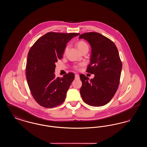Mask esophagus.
I'll list each match as a JSON object with an SVG mask.
<instances>
[{
  "instance_id": "1",
  "label": "esophagus",
  "mask_w": 147,
  "mask_h": 147,
  "mask_svg": "<svg viewBox=\"0 0 147 147\" xmlns=\"http://www.w3.org/2000/svg\"><path fill=\"white\" fill-rule=\"evenodd\" d=\"M75 78H76V79H79V75H78V74H76V75H75Z\"/></svg>"
}]
</instances>
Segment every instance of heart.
<instances>
[{
	"mask_svg": "<svg viewBox=\"0 0 147 147\" xmlns=\"http://www.w3.org/2000/svg\"><path fill=\"white\" fill-rule=\"evenodd\" d=\"M76 45H77V47H78V49H79V50L82 52L83 51L84 49H89V46H88V45L86 43V42L84 41H79L78 42H77L76 43ZM68 49V46H67L65 47V49H64V52L65 53V52L67 51V50ZM75 68L76 69H78L79 68V66L76 65L75 66Z\"/></svg>",
	"mask_w": 147,
	"mask_h": 147,
	"instance_id": "heart-1",
	"label": "heart"
}]
</instances>
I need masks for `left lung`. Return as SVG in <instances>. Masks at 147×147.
Listing matches in <instances>:
<instances>
[{
  "label": "left lung",
  "mask_w": 147,
  "mask_h": 147,
  "mask_svg": "<svg viewBox=\"0 0 147 147\" xmlns=\"http://www.w3.org/2000/svg\"><path fill=\"white\" fill-rule=\"evenodd\" d=\"M79 38H84L91 46L90 63L86 71L95 75L90 80L84 74L79 76L81 96L88 105L104 106L112 99L119 84L122 64L118 49L111 40L98 32L83 34Z\"/></svg>",
  "instance_id": "8db88e82"
}]
</instances>
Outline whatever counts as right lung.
Returning <instances> with one entry per match:
<instances>
[{
    "label": "right lung",
    "mask_w": 147,
    "mask_h": 147,
    "mask_svg": "<svg viewBox=\"0 0 147 147\" xmlns=\"http://www.w3.org/2000/svg\"><path fill=\"white\" fill-rule=\"evenodd\" d=\"M78 33L49 32L38 38L28 53L26 74L35 101L46 108L63 103L75 75L68 73L56 78V62L63 57L66 44Z\"/></svg>",
    "instance_id": "1"
}]
</instances>
